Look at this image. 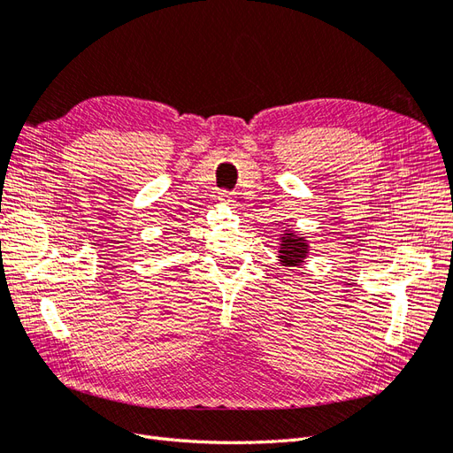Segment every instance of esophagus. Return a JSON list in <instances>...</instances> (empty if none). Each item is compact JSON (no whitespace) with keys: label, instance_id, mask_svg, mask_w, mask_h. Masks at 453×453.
<instances>
[{"label":"esophagus","instance_id":"1","mask_svg":"<svg viewBox=\"0 0 453 453\" xmlns=\"http://www.w3.org/2000/svg\"><path fill=\"white\" fill-rule=\"evenodd\" d=\"M219 198L225 200V202H232V198H234V193H232V190H221V193H219Z\"/></svg>","mask_w":453,"mask_h":453}]
</instances>
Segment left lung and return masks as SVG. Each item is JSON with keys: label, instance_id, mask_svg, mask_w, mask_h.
I'll return each instance as SVG.
<instances>
[{"label": "left lung", "instance_id": "left-lung-1", "mask_svg": "<svg viewBox=\"0 0 453 453\" xmlns=\"http://www.w3.org/2000/svg\"><path fill=\"white\" fill-rule=\"evenodd\" d=\"M306 251H308L306 240L295 238L293 234H285V238L281 240V250H280V258L283 266H298L300 263H304Z\"/></svg>", "mask_w": 453, "mask_h": 453}]
</instances>
